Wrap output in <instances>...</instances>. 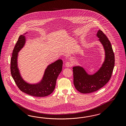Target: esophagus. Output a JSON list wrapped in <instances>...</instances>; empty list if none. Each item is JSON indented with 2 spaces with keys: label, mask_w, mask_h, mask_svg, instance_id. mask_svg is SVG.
I'll list each match as a JSON object with an SVG mask.
<instances>
[{
  "label": "esophagus",
  "mask_w": 126,
  "mask_h": 126,
  "mask_svg": "<svg viewBox=\"0 0 126 126\" xmlns=\"http://www.w3.org/2000/svg\"><path fill=\"white\" fill-rule=\"evenodd\" d=\"M65 66L66 67H71L72 66V64L70 62H67L65 63Z\"/></svg>",
  "instance_id": "34e87169"
}]
</instances>
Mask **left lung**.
<instances>
[{
	"label": "left lung",
	"mask_w": 126,
	"mask_h": 126,
	"mask_svg": "<svg viewBox=\"0 0 126 126\" xmlns=\"http://www.w3.org/2000/svg\"><path fill=\"white\" fill-rule=\"evenodd\" d=\"M96 36L99 38L105 52L102 66L93 74H89L79 65L73 68L74 85L77 90L82 93H92L103 87L110 79L114 67V53L110 42L102 31L98 30Z\"/></svg>",
	"instance_id": "1"
}]
</instances>
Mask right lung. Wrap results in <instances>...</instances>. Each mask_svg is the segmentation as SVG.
<instances>
[{
    "instance_id": "1",
    "label": "right lung",
    "mask_w": 126,
    "mask_h": 126,
    "mask_svg": "<svg viewBox=\"0 0 126 126\" xmlns=\"http://www.w3.org/2000/svg\"><path fill=\"white\" fill-rule=\"evenodd\" d=\"M19 36L13 51L11 61L12 77L19 89L28 95L36 97H43L53 92L58 77L62 70L63 61L60 59L48 65L41 80L37 83L30 84L24 80L21 76L18 66V53L24 46L26 38L25 34Z\"/></svg>"
}]
</instances>
